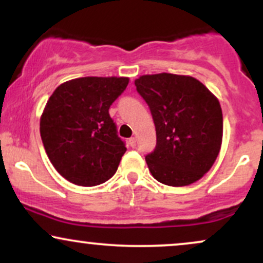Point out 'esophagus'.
Returning a JSON list of instances; mask_svg holds the SVG:
<instances>
[{"label":"esophagus","mask_w":263,"mask_h":263,"mask_svg":"<svg viewBox=\"0 0 263 263\" xmlns=\"http://www.w3.org/2000/svg\"><path fill=\"white\" fill-rule=\"evenodd\" d=\"M128 144L132 147V148H135V147H136V138H135V137L129 138V140H128Z\"/></svg>","instance_id":"esophagus-1"}]
</instances>
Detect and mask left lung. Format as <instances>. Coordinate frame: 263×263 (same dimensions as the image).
Returning <instances> with one entry per match:
<instances>
[{"label":"left lung","mask_w":263,"mask_h":263,"mask_svg":"<svg viewBox=\"0 0 263 263\" xmlns=\"http://www.w3.org/2000/svg\"><path fill=\"white\" fill-rule=\"evenodd\" d=\"M148 105L157 143L146 156L155 179L184 186L210 170L222 141V112L218 99L192 77L143 75L135 81Z\"/></svg>","instance_id":"1"}]
</instances>
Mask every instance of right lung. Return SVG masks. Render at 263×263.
Returning <instances> with one entry per match:
<instances>
[{"label":"right lung","mask_w":263,"mask_h":263,"mask_svg":"<svg viewBox=\"0 0 263 263\" xmlns=\"http://www.w3.org/2000/svg\"><path fill=\"white\" fill-rule=\"evenodd\" d=\"M128 78L86 77L54 90L41 117V137L60 176L83 186L105 183L126 152L108 108Z\"/></svg>","instance_id":"obj_1"}]
</instances>
